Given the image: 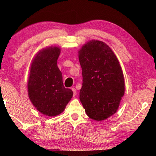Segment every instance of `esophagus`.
I'll use <instances>...</instances> for the list:
<instances>
[{"label": "esophagus", "instance_id": "esophagus-1", "mask_svg": "<svg viewBox=\"0 0 156 156\" xmlns=\"http://www.w3.org/2000/svg\"><path fill=\"white\" fill-rule=\"evenodd\" d=\"M72 90L73 91V97L76 96V89L75 88H72Z\"/></svg>", "mask_w": 156, "mask_h": 156}]
</instances>
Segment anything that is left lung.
Returning a JSON list of instances; mask_svg holds the SVG:
<instances>
[{"label":"left lung","mask_w":156,"mask_h":156,"mask_svg":"<svg viewBox=\"0 0 156 156\" xmlns=\"http://www.w3.org/2000/svg\"><path fill=\"white\" fill-rule=\"evenodd\" d=\"M83 84L80 100L89 118L107 119L117 112L125 94V79L112 49L100 41H90L78 51Z\"/></svg>","instance_id":"left-lung-1"}]
</instances>
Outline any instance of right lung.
<instances>
[{
    "label": "right lung",
    "instance_id": "1",
    "mask_svg": "<svg viewBox=\"0 0 156 156\" xmlns=\"http://www.w3.org/2000/svg\"><path fill=\"white\" fill-rule=\"evenodd\" d=\"M60 49L49 47L36 54L28 78V96L36 109L47 116H56L65 110L73 96L66 89L62 73L57 66Z\"/></svg>",
    "mask_w": 156,
    "mask_h": 156
}]
</instances>
